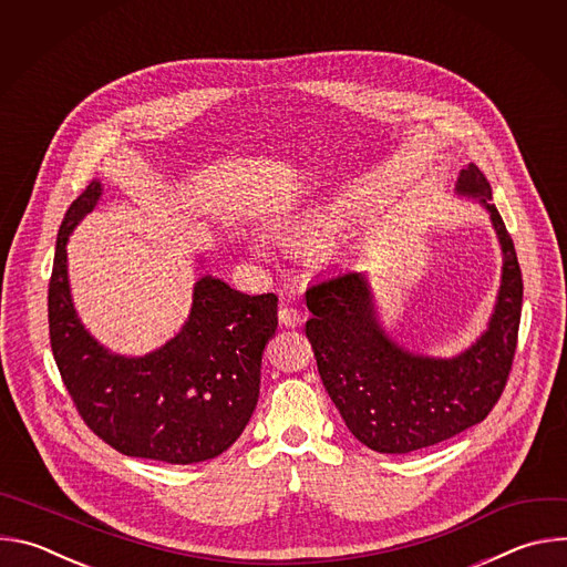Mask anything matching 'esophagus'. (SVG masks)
Listing matches in <instances>:
<instances>
[{"label": "esophagus", "instance_id": "obj_1", "mask_svg": "<svg viewBox=\"0 0 567 567\" xmlns=\"http://www.w3.org/2000/svg\"><path fill=\"white\" fill-rule=\"evenodd\" d=\"M278 320L282 322L285 328H298L300 326V311L289 307V305H282L280 311H278Z\"/></svg>", "mask_w": 567, "mask_h": 567}]
</instances>
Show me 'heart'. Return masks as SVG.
<instances>
[{
    "label": "heart",
    "instance_id": "heart-1",
    "mask_svg": "<svg viewBox=\"0 0 567 567\" xmlns=\"http://www.w3.org/2000/svg\"><path fill=\"white\" fill-rule=\"evenodd\" d=\"M357 217H359L357 204H352L348 199H337V202L311 208V210L293 217L287 224L282 239L287 247H291L296 251L326 249L332 245L334 237H339ZM256 249L262 251L265 241L258 239Z\"/></svg>",
    "mask_w": 567,
    "mask_h": 567
}]
</instances>
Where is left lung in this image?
Instances as JSON below:
<instances>
[{"label": "left lung", "mask_w": 567, "mask_h": 567, "mask_svg": "<svg viewBox=\"0 0 567 567\" xmlns=\"http://www.w3.org/2000/svg\"><path fill=\"white\" fill-rule=\"evenodd\" d=\"M455 195L489 213L503 251L492 318L466 350L429 357L399 346L383 328L368 274L341 269L305 293V334L318 374L350 433L377 453H411L444 442L492 413L501 399L518 339L523 276L492 186L468 164Z\"/></svg>", "instance_id": "1"}]
</instances>
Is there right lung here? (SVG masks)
I'll return each mask as SVG.
<instances>
[{
  "mask_svg": "<svg viewBox=\"0 0 567 567\" xmlns=\"http://www.w3.org/2000/svg\"><path fill=\"white\" fill-rule=\"evenodd\" d=\"M103 197L92 182L66 210L49 282V334L62 381L85 424L118 453L195 464L224 453L260 396L262 352L278 328V296H249L206 274L182 330L143 357L107 350L71 298L66 241Z\"/></svg>",
  "mask_w": 567,
  "mask_h": 567,
  "instance_id": "obj_1",
  "label": "right lung"
}]
</instances>
